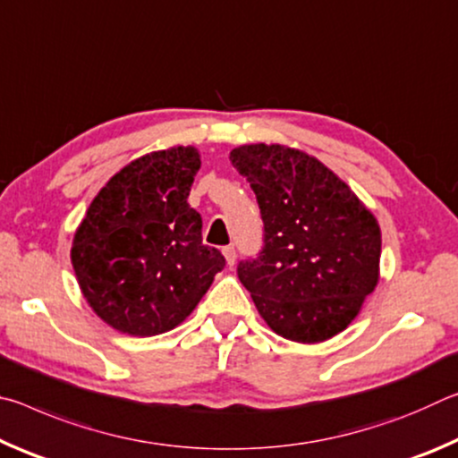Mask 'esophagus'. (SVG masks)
Wrapping results in <instances>:
<instances>
[{"mask_svg": "<svg viewBox=\"0 0 458 458\" xmlns=\"http://www.w3.org/2000/svg\"><path fill=\"white\" fill-rule=\"evenodd\" d=\"M222 254H224V259H226V262H228V267H234V262H236V250H234V246H226L222 250Z\"/></svg>", "mask_w": 458, "mask_h": 458, "instance_id": "1", "label": "esophagus"}]
</instances>
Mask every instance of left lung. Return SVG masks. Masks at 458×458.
Segmentation results:
<instances>
[{"label": "left lung", "instance_id": "obj_1", "mask_svg": "<svg viewBox=\"0 0 458 458\" xmlns=\"http://www.w3.org/2000/svg\"><path fill=\"white\" fill-rule=\"evenodd\" d=\"M230 161L257 193L265 246L240 283L276 335L321 344L358 317L379 281L382 232L350 185L305 151L252 143Z\"/></svg>", "mask_w": 458, "mask_h": 458}]
</instances>
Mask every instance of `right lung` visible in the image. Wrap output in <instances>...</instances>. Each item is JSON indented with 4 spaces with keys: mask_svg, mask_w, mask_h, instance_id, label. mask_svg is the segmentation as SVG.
<instances>
[{
    "mask_svg": "<svg viewBox=\"0 0 458 458\" xmlns=\"http://www.w3.org/2000/svg\"><path fill=\"white\" fill-rule=\"evenodd\" d=\"M199 165L191 145L131 161L76 228V281L113 329L135 337L172 331L226 265L220 250L201 242V216L188 204Z\"/></svg>",
    "mask_w": 458,
    "mask_h": 458,
    "instance_id": "obj_1",
    "label": "right lung"
}]
</instances>
